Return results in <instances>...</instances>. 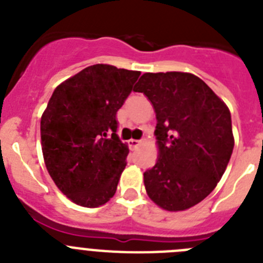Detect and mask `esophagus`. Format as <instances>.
<instances>
[{"label":"esophagus","mask_w":263,"mask_h":263,"mask_svg":"<svg viewBox=\"0 0 263 263\" xmlns=\"http://www.w3.org/2000/svg\"><path fill=\"white\" fill-rule=\"evenodd\" d=\"M141 142H142V141H139V139H129V141H127V146H129L132 150H134V148H137L141 145Z\"/></svg>","instance_id":"obj_1"}]
</instances>
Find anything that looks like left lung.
I'll return each mask as SVG.
<instances>
[{"label": "left lung", "mask_w": 263, "mask_h": 263, "mask_svg": "<svg viewBox=\"0 0 263 263\" xmlns=\"http://www.w3.org/2000/svg\"><path fill=\"white\" fill-rule=\"evenodd\" d=\"M136 92L157 115L159 158L145 171L148 197L166 211H184L215 190L234 138L231 111L201 79L187 72L143 73Z\"/></svg>", "instance_id": "1"}]
</instances>
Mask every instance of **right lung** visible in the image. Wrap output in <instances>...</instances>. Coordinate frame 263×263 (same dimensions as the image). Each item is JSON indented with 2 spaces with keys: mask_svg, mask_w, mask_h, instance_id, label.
Listing matches in <instances>:
<instances>
[{
  "mask_svg": "<svg viewBox=\"0 0 263 263\" xmlns=\"http://www.w3.org/2000/svg\"><path fill=\"white\" fill-rule=\"evenodd\" d=\"M141 72L89 66L53 90L41 120L46 167L73 203L96 208L116 194L127 145L117 136L116 115Z\"/></svg>",
  "mask_w": 263,
  "mask_h": 263,
  "instance_id": "1",
  "label": "right lung"
}]
</instances>
